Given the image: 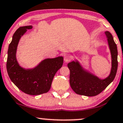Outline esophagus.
I'll return each instance as SVG.
<instances>
[{
    "label": "esophagus",
    "mask_w": 123,
    "mask_h": 123,
    "mask_svg": "<svg viewBox=\"0 0 123 123\" xmlns=\"http://www.w3.org/2000/svg\"><path fill=\"white\" fill-rule=\"evenodd\" d=\"M64 62H66V63H67V62H68L69 60H70V57H69V56L68 55H66L64 57Z\"/></svg>",
    "instance_id": "esophagus-1"
}]
</instances>
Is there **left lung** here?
I'll return each instance as SVG.
<instances>
[{
    "mask_svg": "<svg viewBox=\"0 0 123 123\" xmlns=\"http://www.w3.org/2000/svg\"><path fill=\"white\" fill-rule=\"evenodd\" d=\"M105 34L111 55V69L107 78L103 79L98 78L85 69L78 60L69 62L67 65L70 71L69 84L74 91L78 95L96 96L112 82L115 78L118 66L117 45L110 32H105Z\"/></svg>",
    "mask_w": 123,
    "mask_h": 123,
    "instance_id": "obj_1",
    "label": "left lung"
}]
</instances>
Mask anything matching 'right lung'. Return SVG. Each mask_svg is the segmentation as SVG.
<instances>
[{"label": "right lung", "mask_w": 123, "mask_h": 123, "mask_svg": "<svg viewBox=\"0 0 123 123\" xmlns=\"http://www.w3.org/2000/svg\"><path fill=\"white\" fill-rule=\"evenodd\" d=\"M32 25L19 27L15 31L8 49L7 70L11 80L22 92L30 95L47 93L51 88L55 74L63 66V56L45 59L33 68L20 66L16 59L18 45L21 37Z\"/></svg>", "instance_id": "add662e5"}]
</instances>
